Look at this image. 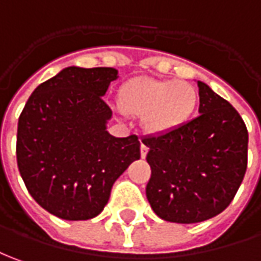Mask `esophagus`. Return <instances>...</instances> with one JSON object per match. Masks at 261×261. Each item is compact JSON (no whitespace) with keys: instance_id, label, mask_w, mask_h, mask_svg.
I'll list each match as a JSON object with an SVG mask.
<instances>
[{"instance_id":"obj_1","label":"esophagus","mask_w":261,"mask_h":261,"mask_svg":"<svg viewBox=\"0 0 261 261\" xmlns=\"http://www.w3.org/2000/svg\"><path fill=\"white\" fill-rule=\"evenodd\" d=\"M146 154H148V146L142 145V146H141V156H142V159H145V158H146Z\"/></svg>"}]
</instances>
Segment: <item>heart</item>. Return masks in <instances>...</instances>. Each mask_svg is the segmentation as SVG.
I'll use <instances>...</instances> for the list:
<instances>
[{"label":"heart","mask_w":261,"mask_h":261,"mask_svg":"<svg viewBox=\"0 0 261 261\" xmlns=\"http://www.w3.org/2000/svg\"><path fill=\"white\" fill-rule=\"evenodd\" d=\"M119 107L127 115L143 118L152 135L175 132L186 125L197 107V93L183 81L134 78L119 91Z\"/></svg>","instance_id":"obj_1"}]
</instances>
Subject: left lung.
I'll return each mask as SVG.
<instances>
[{"instance_id":"left-lung-1","label":"left lung","mask_w":261,"mask_h":261,"mask_svg":"<svg viewBox=\"0 0 261 261\" xmlns=\"http://www.w3.org/2000/svg\"><path fill=\"white\" fill-rule=\"evenodd\" d=\"M199 116L175 132L143 138L152 175L146 197L172 223H199L222 213L247 169L249 134L242 116L204 82Z\"/></svg>"}]
</instances>
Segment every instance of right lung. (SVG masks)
Wrapping results in <instances>:
<instances>
[{"mask_svg": "<svg viewBox=\"0 0 261 261\" xmlns=\"http://www.w3.org/2000/svg\"><path fill=\"white\" fill-rule=\"evenodd\" d=\"M115 68L68 66L35 88L18 119L17 163L34 200L64 220L98 216L115 180L141 158L136 135L107 130Z\"/></svg>", "mask_w": 261, "mask_h": 261, "instance_id": "right-lung-1", "label": "right lung"}]
</instances>
